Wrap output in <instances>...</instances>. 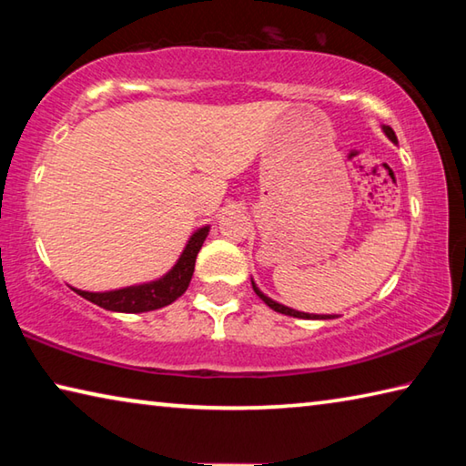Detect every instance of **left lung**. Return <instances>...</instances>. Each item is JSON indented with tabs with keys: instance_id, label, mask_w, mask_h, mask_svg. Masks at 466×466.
<instances>
[{
	"instance_id": "8db88e82",
	"label": "left lung",
	"mask_w": 466,
	"mask_h": 466,
	"mask_svg": "<svg viewBox=\"0 0 466 466\" xmlns=\"http://www.w3.org/2000/svg\"><path fill=\"white\" fill-rule=\"evenodd\" d=\"M384 133L386 136H389V139L390 141H394V144H397V136H394V131L389 127V125H384ZM252 289H255V294L263 299V302L269 306V309H273L275 312H281V314H286V317H296V319H335V317H330V314H309V312H299V310H294V309H288V306H283V304H278V302H273L271 298H267L261 289H258L257 286H255V281H252Z\"/></svg>"
}]
</instances>
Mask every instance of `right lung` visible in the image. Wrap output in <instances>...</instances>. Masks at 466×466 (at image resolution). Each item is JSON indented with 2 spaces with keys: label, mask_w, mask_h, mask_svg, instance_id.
I'll return each instance as SVG.
<instances>
[{
  "label": "right lung",
  "mask_w": 466,
  "mask_h": 466,
  "mask_svg": "<svg viewBox=\"0 0 466 466\" xmlns=\"http://www.w3.org/2000/svg\"><path fill=\"white\" fill-rule=\"evenodd\" d=\"M209 228H199L191 240L180 255L178 263L172 267V269L164 275V278L144 283V286H133V288H123L115 291H102V294H94V291H82L74 289L76 294L82 298L90 299L100 309L113 310V312H147L162 309V306H168L175 302L187 291L188 283H191L193 271H195V258L197 252L201 250L203 240L208 238Z\"/></svg>",
  "instance_id": "1"
}]
</instances>
